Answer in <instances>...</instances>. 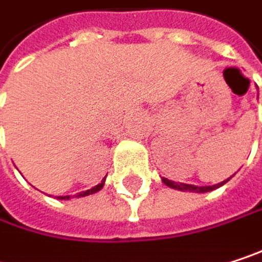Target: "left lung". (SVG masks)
I'll list each match as a JSON object with an SVG mask.
<instances>
[{
	"label": "left lung",
	"instance_id": "obj_1",
	"mask_svg": "<svg viewBox=\"0 0 262 262\" xmlns=\"http://www.w3.org/2000/svg\"><path fill=\"white\" fill-rule=\"evenodd\" d=\"M232 178V176H231ZM229 178V179H231ZM229 179L223 181V182L217 183V185H209V186H195V185H188V183H181V182H173V181H168L167 178H162V182L165 183L167 186L170 188H174V189H179V191H191V192H209L212 189H217L220 188L222 185L228 182Z\"/></svg>",
	"mask_w": 262,
	"mask_h": 262
}]
</instances>
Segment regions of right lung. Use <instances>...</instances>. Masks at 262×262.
I'll return each instance as SVG.
<instances>
[{
  "label": "right lung",
  "mask_w": 262,
  "mask_h": 262,
  "mask_svg": "<svg viewBox=\"0 0 262 262\" xmlns=\"http://www.w3.org/2000/svg\"><path fill=\"white\" fill-rule=\"evenodd\" d=\"M104 181H106V178L101 181V183L95 185L94 188H91V189H86V191H81V192H77V195H76V197H84V195H89V194H94V192L100 191V189L103 188V185H104ZM57 199H60V200H68V199H70V195H62V197H57Z\"/></svg>",
  "instance_id": "right-lung-1"
}]
</instances>
